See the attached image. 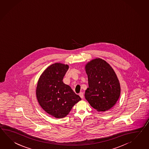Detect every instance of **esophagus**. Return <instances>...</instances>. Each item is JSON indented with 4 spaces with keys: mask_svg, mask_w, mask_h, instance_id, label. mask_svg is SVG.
Masks as SVG:
<instances>
[{
    "mask_svg": "<svg viewBox=\"0 0 149 149\" xmlns=\"http://www.w3.org/2000/svg\"><path fill=\"white\" fill-rule=\"evenodd\" d=\"M79 95H80V97H81V98H83L84 97V93H82V92H81L80 93V94H79Z\"/></svg>",
    "mask_w": 149,
    "mask_h": 149,
    "instance_id": "obj_1",
    "label": "esophagus"
}]
</instances>
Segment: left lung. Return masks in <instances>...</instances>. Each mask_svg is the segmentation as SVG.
Segmentation results:
<instances>
[{"instance_id": "left-lung-1", "label": "left lung", "mask_w": 149, "mask_h": 149, "mask_svg": "<svg viewBox=\"0 0 149 149\" xmlns=\"http://www.w3.org/2000/svg\"><path fill=\"white\" fill-rule=\"evenodd\" d=\"M89 87L85 98L98 111H105L116 104L120 93V83L111 67L101 58H95L86 65Z\"/></svg>"}]
</instances>
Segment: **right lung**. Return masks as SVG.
I'll return each instance as SVG.
<instances>
[{"label":"right lung","instance_id":"right-lung-1","mask_svg":"<svg viewBox=\"0 0 149 149\" xmlns=\"http://www.w3.org/2000/svg\"><path fill=\"white\" fill-rule=\"evenodd\" d=\"M69 66L55 63L44 71L38 81L36 97L41 108L55 118L67 116L81 100L70 87L63 82Z\"/></svg>","mask_w":149,"mask_h":149}]
</instances>
